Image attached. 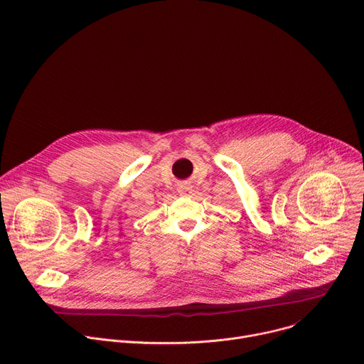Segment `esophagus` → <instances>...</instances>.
<instances>
[{
  "instance_id": "obj_1",
  "label": "esophagus",
  "mask_w": 364,
  "mask_h": 364,
  "mask_svg": "<svg viewBox=\"0 0 364 364\" xmlns=\"http://www.w3.org/2000/svg\"><path fill=\"white\" fill-rule=\"evenodd\" d=\"M177 190L180 192V195H187L192 192V187H190V184L187 181H181L177 184Z\"/></svg>"
}]
</instances>
